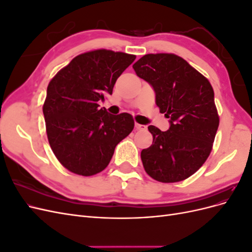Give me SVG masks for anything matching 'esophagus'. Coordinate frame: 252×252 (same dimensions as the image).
Wrapping results in <instances>:
<instances>
[{
  "instance_id": "1",
  "label": "esophagus",
  "mask_w": 252,
  "mask_h": 252,
  "mask_svg": "<svg viewBox=\"0 0 252 252\" xmlns=\"http://www.w3.org/2000/svg\"><path fill=\"white\" fill-rule=\"evenodd\" d=\"M135 128L138 129V130H144V129L146 128V126H145V125H141V124H138V123H135Z\"/></svg>"
}]
</instances>
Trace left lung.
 Wrapping results in <instances>:
<instances>
[{"instance_id":"left-lung-1","label":"left lung","mask_w":252,"mask_h":252,"mask_svg":"<svg viewBox=\"0 0 252 252\" xmlns=\"http://www.w3.org/2000/svg\"><path fill=\"white\" fill-rule=\"evenodd\" d=\"M132 67L154 88L156 104L170 124L167 131L148 126L154 142L141 152L145 171L162 183L185 180L201 168L216 138L220 120L212 86L172 53L145 55Z\"/></svg>"}]
</instances>
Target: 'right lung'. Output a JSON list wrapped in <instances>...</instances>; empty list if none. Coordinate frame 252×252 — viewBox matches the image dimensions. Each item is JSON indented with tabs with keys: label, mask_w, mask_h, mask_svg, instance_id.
<instances>
[{
	"label": "right lung",
	"mask_w": 252,
	"mask_h": 252,
	"mask_svg": "<svg viewBox=\"0 0 252 252\" xmlns=\"http://www.w3.org/2000/svg\"><path fill=\"white\" fill-rule=\"evenodd\" d=\"M135 60L124 52L98 49L75 57L47 87L43 106L47 138L65 168L84 177L104 170L114 148L132 131L130 114L113 116L98 101L112 94L118 78Z\"/></svg>",
	"instance_id": "add662e5"
}]
</instances>
